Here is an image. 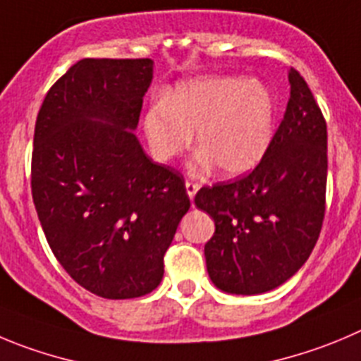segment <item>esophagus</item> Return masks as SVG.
<instances>
[{
  "instance_id": "obj_1",
  "label": "esophagus",
  "mask_w": 361,
  "mask_h": 361,
  "mask_svg": "<svg viewBox=\"0 0 361 361\" xmlns=\"http://www.w3.org/2000/svg\"><path fill=\"white\" fill-rule=\"evenodd\" d=\"M185 188H187V194L190 200H194V196H196L197 190H200L197 183H194V181H187V183H185Z\"/></svg>"
}]
</instances>
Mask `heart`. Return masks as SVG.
<instances>
[{"label":"heart","mask_w":361,"mask_h":361,"mask_svg":"<svg viewBox=\"0 0 361 361\" xmlns=\"http://www.w3.org/2000/svg\"><path fill=\"white\" fill-rule=\"evenodd\" d=\"M276 106L272 94L258 80L219 76L181 83L167 101L149 106L142 119L151 154L171 161L192 142L201 147L194 171L219 165L224 176L255 169L271 146Z\"/></svg>","instance_id":"obj_1"}]
</instances>
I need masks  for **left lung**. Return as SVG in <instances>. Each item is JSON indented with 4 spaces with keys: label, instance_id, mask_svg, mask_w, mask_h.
<instances>
[{
    "label": "left lung",
    "instance_id": "obj_1",
    "mask_svg": "<svg viewBox=\"0 0 361 361\" xmlns=\"http://www.w3.org/2000/svg\"><path fill=\"white\" fill-rule=\"evenodd\" d=\"M290 99L260 164L242 180L203 187L196 207L215 222L204 244L207 271L219 290L257 295L290 279L317 244L324 219L328 131L298 71Z\"/></svg>",
    "mask_w": 361,
    "mask_h": 361
}]
</instances>
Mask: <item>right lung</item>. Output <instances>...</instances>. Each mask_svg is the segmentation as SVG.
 Instances as JSON below:
<instances>
[{
    "instance_id": "right-lung-1",
    "label": "right lung",
    "mask_w": 361,
    "mask_h": 361,
    "mask_svg": "<svg viewBox=\"0 0 361 361\" xmlns=\"http://www.w3.org/2000/svg\"><path fill=\"white\" fill-rule=\"evenodd\" d=\"M151 59H83L37 116L32 194L67 274L104 299L160 285L164 255L190 208L183 178L144 153L137 135Z\"/></svg>"
}]
</instances>
